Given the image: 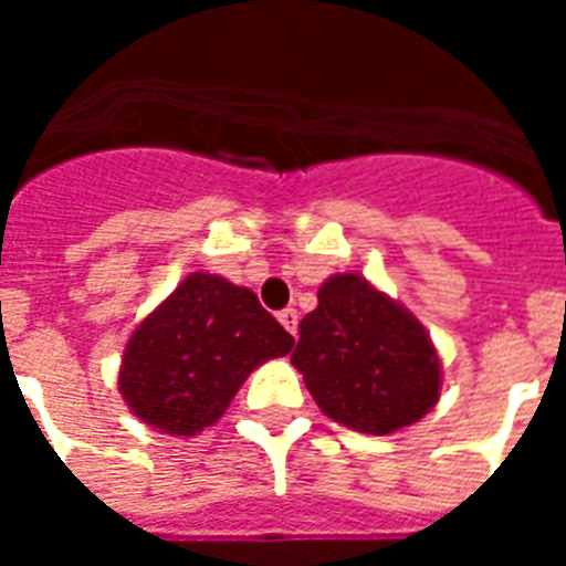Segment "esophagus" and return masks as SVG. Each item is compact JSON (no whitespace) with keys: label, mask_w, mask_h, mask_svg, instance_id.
Masks as SVG:
<instances>
[{"label":"esophagus","mask_w":566,"mask_h":566,"mask_svg":"<svg viewBox=\"0 0 566 566\" xmlns=\"http://www.w3.org/2000/svg\"><path fill=\"white\" fill-rule=\"evenodd\" d=\"M279 323H282L291 335H296V328H300V314H296V308L279 311Z\"/></svg>","instance_id":"esophagus-1"}]
</instances>
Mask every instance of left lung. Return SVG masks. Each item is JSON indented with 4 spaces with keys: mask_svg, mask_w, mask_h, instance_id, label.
I'll list each match as a JSON object with an SVG mask.
<instances>
[{
    "mask_svg": "<svg viewBox=\"0 0 566 566\" xmlns=\"http://www.w3.org/2000/svg\"><path fill=\"white\" fill-rule=\"evenodd\" d=\"M291 364L319 411L364 434L422 420L440 396V358L420 319L358 273L319 284Z\"/></svg>",
    "mask_w": 566,
    "mask_h": 566,
    "instance_id": "1",
    "label": "left lung"
}]
</instances>
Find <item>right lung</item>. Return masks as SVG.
Wrapping results in <instances>:
<instances>
[{
	"label": "right lung",
	"instance_id": "add662e5",
	"mask_svg": "<svg viewBox=\"0 0 566 566\" xmlns=\"http://www.w3.org/2000/svg\"><path fill=\"white\" fill-rule=\"evenodd\" d=\"M291 349L249 287L193 273L128 337L119 394L153 429L190 438L220 420L249 373Z\"/></svg>",
	"mask_w": 566,
	"mask_h": 566
}]
</instances>
